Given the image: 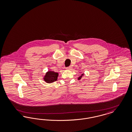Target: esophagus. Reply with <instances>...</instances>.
I'll list each match as a JSON object with an SVG mask.
<instances>
[{
  "label": "esophagus",
  "instance_id": "obj_1",
  "mask_svg": "<svg viewBox=\"0 0 132 132\" xmlns=\"http://www.w3.org/2000/svg\"><path fill=\"white\" fill-rule=\"evenodd\" d=\"M67 69H68V70H71V69H72V67L69 66V67H67Z\"/></svg>",
  "mask_w": 132,
  "mask_h": 132
}]
</instances>
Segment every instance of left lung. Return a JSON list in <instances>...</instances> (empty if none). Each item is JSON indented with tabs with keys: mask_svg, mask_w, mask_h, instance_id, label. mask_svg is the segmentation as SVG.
Instances as JSON below:
<instances>
[{
	"mask_svg": "<svg viewBox=\"0 0 132 132\" xmlns=\"http://www.w3.org/2000/svg\"><path fill=\"white\" fill-rule=\"evenodd\" d=\"M82 76H81L80 77H78V80H80L81 78H82Z\"/></svg>",
	"mask_w": 132,
	"mask_h": 132,
	"instance_id": "left-lung-1",
	"label": "left lung"
}]
</instances>
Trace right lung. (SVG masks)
<instances>
[{
  "label": "right lung",
  "instance_id": "right-lung-1",
  "mask_svg": "<svg viewBox=\"0 0 132 132\" xmlns=\"http://www.w3.org/2000/svg\"><path fill=\"white\" fill-rule=\"evenodd\" d=\"M57 76L58 73L57 72L49 71L46 73L45 76H44V80L47 83H52L57 80Z\"/></svg>",
  "mask_w": 132,
  "mask_h": 132
}]
</instances>
